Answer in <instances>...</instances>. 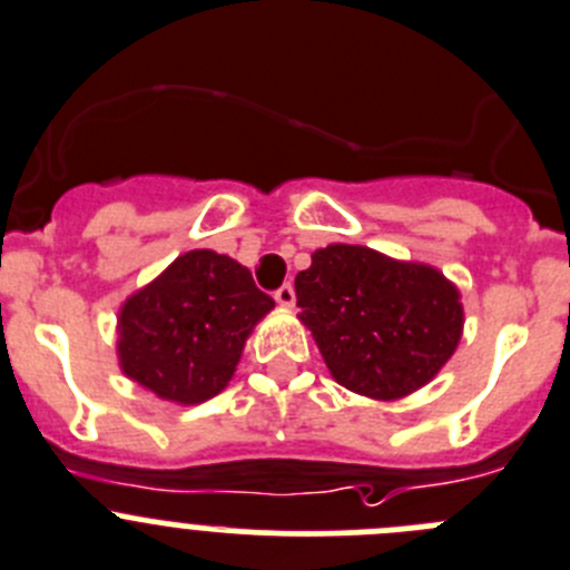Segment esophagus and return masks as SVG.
<instances>
[{
    "label": "esophagus",
    "mask_w": 570,
    "mask_h": 570,
    "mask_svg": "<svg viewBox=\"0 0 570 570\" xmlns=\"http://www.w3.org/2000/svg\"><path fill=\"white\" fill-rule=\"evenodd\" d=\"M275 303H278V306H284V309H292V306H295V286L292 284L281 286V289L275 292Z\"/></svg>",
    "instance_id": "34e87169"
}]
</instances>
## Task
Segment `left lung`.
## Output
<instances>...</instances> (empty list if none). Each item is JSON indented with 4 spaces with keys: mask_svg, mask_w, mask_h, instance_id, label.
I'll return each instance as SVG.
<instances>
[{
    "mask_svg": "<svg viewBox=\"0 0 570 570\" xmlns=\"http://www.w3.org/2000/svg\"><path fill=\"white\" fill-rule=\"evenodd\" d=\"M295 295L334 382L376 402L428 385L464 334L461 292L441 269L363 244L315 249Z\"/></svg>",
    "mask_w": 570,
    "mask_h": 570,
    "instance_id": "8db88e82",
    "label": "left lung"
}]
</instances>
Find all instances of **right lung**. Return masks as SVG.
<instances>
[{"label":"right lung","instance_id":"1","mask_svg":"<svg viewBox=\"0 0 570 570\" xmlns=\"http://www.w3.org/2000/svg\"><path fill=\"white\" fill-rule=\"evenodd\" d=\"M273 309L238 261L190 249L124 301L117 363L163 402L199 405L225 391L247 337Z\"/></svg>","mask_w":570,"mask_h":570}]
</instances>
